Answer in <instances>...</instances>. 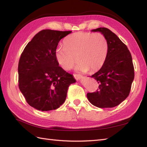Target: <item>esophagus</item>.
Returning a JSON list of instances; mask_svg holds the SVG:
<instances>
[{
  "label": "esophagus",
  "mask_w": 147,
  "mask_h": 147,
  "mask_svg": "<svg viewBox=\"0 0 147 147\" xmlns=\"http://www.w3.org/2000/svg\"><path fill=\"white\" fill-rule=\"evenodd\" d=\"M74 77H75V79H76L79 80V79H81L82 78V76L81 74H74Z\"/></svg>",
  "instance_id": "34e87169"
}]
</instances>
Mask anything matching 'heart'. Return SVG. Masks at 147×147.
<instances>
[{
    "mask_svg": "<svg viewBox=\"0 0 147 147\" xmlns=\"http://www.w3.org/2000/svg\"><path fill=\"white\" fill-rule=\"evenodd\" d=\"M63 47L55 50L57 63L65 70H70L75 63L77 70H99L106 61L109 50L106 38L100 33L77 32L69 35L63 41Z\"/></svg>",
    "mask_w": 147,
    "mask_h": 147,
    "instance_id": "b5f03b06",
    "label": "heart"
}]
</instances>
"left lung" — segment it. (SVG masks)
Here are the masks:
<instances>
[{
	"mask_svg": "<svg viewBox=\"0 0 147 147\" xmlns=\"http://www.w3.org/2000/svg\"><path fill=\"white\" fill-rule=\"evenodd\" d=\"M100 32L108 41L109 50L106 61L91 77L99 84L95 92L88 93L91 104L100 108L114 107L129 96L134 78L131 52L114 32L105 27L91 30Z\"/></svg>",
	"mask_w": 147,
	"mask_h": 147,
	"instance_id": "left-lung-1",
	"label": "left lung"
}]
</instances>
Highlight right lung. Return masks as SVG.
Instances as JSON below:
<instances>
[{
  "label": "right lung",
  "mask_w": 147,
  "mask_h": 147,
  "mask_svg": "<svg viewBox=\"0 0 147 147\" xmlns=\"http://www.w3.org/2000/svg\"><path fill=\"white\" fill-rule=\"evenodd\" d=\"M71 31L42 30L22 52L18 63V87L36 109L47 111L64 103L68 88L76 79L60 67L54 52L58 43Z\"/></svg>",
  "instance_id": "1"
}]
</instances>
